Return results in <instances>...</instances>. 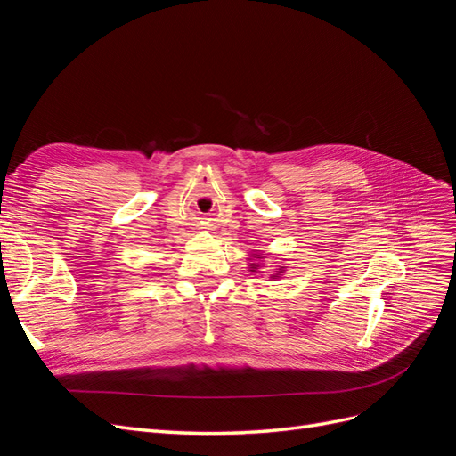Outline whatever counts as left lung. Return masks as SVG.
<instances>
[{
	"mask_svg": "<svg viewBox=\"0 0 456 456\" xmlns=\"http://www.w3.org/2000/svg\"><path fill=\"white\" fill-rule=\"evenodd\" d=\"M258 258H260V256H258ZM249 266H251V268H253V270H251V272H255V270H256V265H249Z\"/></svg>",
	"mask_w": 456,
	"mask_h": 456,
	"instance_id": "1",
	"label": "left lung"
}]
</instances>
